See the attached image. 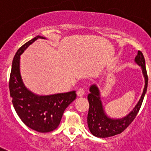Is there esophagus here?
<instances>
[{"label": "esophagus", "instance_id": "obj_1", "mask_svg": "<svg viewBox=\"0 0 151 151\" xmlns=\"http://www.w3.org/2000/svg\"><path fill=\"white\" fill-rule=\"evenodd\" d=\"M84 94H85V90H84L83 88H80L77 91V95H78V97H82Z\"/></svg>", "mask_w": 151, "mask_h": 151}]
</instances>
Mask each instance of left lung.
I'll use <instances>...</instances> for the list:
<instances>
[{
    "mask_svg": "<svg viewBox=\"0 0 151 151\" xmlns=\"http://www.w3.org/2000/svg\"><path fill=\"white\" fill-rule=\"evenodd\" d=\"M134 61L142 69V73L145 77V88L138 104L134 109L123 118L111 119L107 116L103 107L99 88L96 85H93L90 87V94L88 95L89 102L88 125L91 134L97 138H107L122 133L132 122L139 112L147 88L148 77L147 74L145 57L140 50L138 51Z\"/></svg>",
    "mask_w": 151,
    "mask_h": 151,
    "instance_id": "obj_1",
    "label": "left lung"
}]
</instances>
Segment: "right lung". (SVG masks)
I'll return each instance as SVG.
<instances>
[{
  "instance_id": "1",
  "label": "right lung",
  "mask_w": 151,
  "mask_h": 151,
  "mask_svg": "<svg viewBox=\"0 0 151 151\" xmlns=\"http://www.w3.org/2000/svg\"><path fill=\"white\" fill-rule=\"evenodd\" d=\"M38 38L36 36L26 42L17 50L12 63L9 88L13 107L17 115L28 127L38 132H49L57 129L63 114L76 98V91L40 96L26 88L22 80L19 70L20 55L30 45Z\"/></svg>"
}]
</instances>
